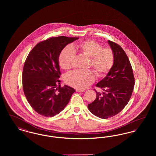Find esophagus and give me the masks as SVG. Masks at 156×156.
I'll return each mask as SVG.
<instances>
[{
	"mask_svg": "<svg viewBox=\"0 0 156 156\" xmlns=\"http://www.w3.org/2000/svg\"><path fill=\"white\" fill-rule=\"evenodd\" d=\"M76 92H84L85 90H84L83 89H77L76 90Z\"/></svg>",
	"mask_w": 156,
	"mask_h": 156,
	"instance_id": "34e87169",
	"label": "esophagus"
}]
</instances>
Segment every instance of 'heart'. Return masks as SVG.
<instances>
[{
  "label": "heart",
  "instance_id": "obj_1",
  "mask_svg": "<svg viewBox=\"0 0 156 156\" xmlns=\"http://www.w3.org/2000/svg\"><path fill=\"white\" fill-rule=\"evenodd\" d=\"M75 50L90 58L89 66L93 67L99 76H104L111 69L113 64L114 55L109 47H102L97 41L88 40L75 45ZM75 52L71 46L67 45L61 51L59 55V66L63 69H69L73 64ZM95 80L93 71H75L66 76L67 84L78 89L87 88Z\"/></svg>",
  "mask_w": 156,
  "mask_h": 156
}]
</instances>
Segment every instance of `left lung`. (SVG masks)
<instances>
[{
	"label": "left lung",
	"mask_w": 156,
	"mask_h": 156,
	"mask_svg": "<svg viewBox=\"0 0 156 156\" xmlns=\"http://www.w3.org/2000/svg\"><path fill=\"white\" fill-rule=\"evenodd\" d=\"M108 42L113 52V64L106 76L96 85L104 92L101 94L94 89L96 99L88 105L89 111L101 119L112 117L123 109L134 85L132 67L126 52L118 44L110 40Z\"/></svg>",
	"instance_id": "1"
}]
</instances>
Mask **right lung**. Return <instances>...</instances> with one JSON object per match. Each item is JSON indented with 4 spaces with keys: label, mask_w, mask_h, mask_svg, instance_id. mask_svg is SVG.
<instances>
[{
    "label": "right lung",
    "mask_w": 156,
    "mask_h": 156,
    "mask_svg": "<svg viewBox=\"0 0 156 156\" xmlns=\"http://www.w3.org/2000/svg\"><path fill=\"white\" fill-rule=\"evenodd\" d=\"M78 37H51L38 43L29 54L23 69V89L28 102L38 114L51 117L68 104L74 88L60 85L59 54Z\"/></svg>",
    "instance_id": "add662e5"
}]
</instances>
